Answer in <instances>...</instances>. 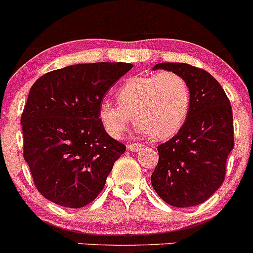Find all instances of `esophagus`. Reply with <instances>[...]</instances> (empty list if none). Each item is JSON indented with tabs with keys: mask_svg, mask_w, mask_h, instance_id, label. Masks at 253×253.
I'll use <instances>...</instances> for the list:
<instances>
[{
	"mask_svg": "<svg viewBox=\"0 0 253 253\" xmlns=\"http://www.w3.org/2000/svg\"><path fill=\"white\" fill-rule=\"evenodd\" d=\"M142 148V144L139 143H131V144H127V149L131 152H137Z\"/></svg>",
	"mask_w": 253,
	"mask_h": 253,
	"instance_id": "1",
	"label": "esophagus"
}]
</instances>
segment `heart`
Listing matches in <instances>:
<instances>
[{"label": "heart", "instance_id": "1", "mask_svg": "<svg viewBox=\"0 0 253 253\" xmlns=\"http://www.w3.org/2000/svg\"><path fill=\"white\" fill-rule=\"evenodd\" d=\"M117 105L101 102L99 120L112 138L124 134L133 124L153 141L174 136L185 122L192 104L188 82L174 72L127 79L116 92Z\"/></svg>", "mask_w": 253, "mask_h": 253}]
</instances>
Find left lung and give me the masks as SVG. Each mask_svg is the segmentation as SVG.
I'll list each match as a JSON object with an SVG mask.
<instances>
[{
	"mask_svg": "<svg viewBox=\"0 0 253 253\" xmlns=\"http://www.w3.org/2000/svg\"><path fill=\"white\" fill-rule=\"evenodd\" d=\"M153 69L180 74L190 87L192 104L178 133L157 147L159 159L152 185L171 207L199 205L225 179L227 157L234 148L231 105L207 70L185 63H159Z\"/></svg>",
	"mask_w": 253,
	"mask_h": 253,
	"instance_id": "left-lung-1",
	"label": "left lung"
}]
</instances>
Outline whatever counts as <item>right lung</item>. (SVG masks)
Masks as SVG:
<instances>
[{"mask_svg": "<svg viewBox=\"0 0 253 253\" xmlns=\"http://www.w3.org/2000/svg\"><path fill=\"white\" fill-rule=\"evenodd\" d=\"M132 67L106 61L70 65L32 85L21 117L23 157L44 198L79 209L104 189L126 146L106 133L99 107Z\"/></svg>", "mask_w": 253, "mask_h": 253, "instance_id": "right-lung-1", "label": "right lung"}]
</instances>
